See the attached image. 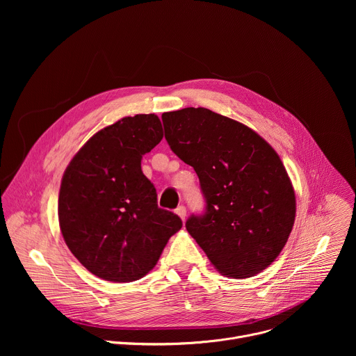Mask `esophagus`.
Listing matches in <instances>:
<instances>
[{"label": "esophagus", "instance_id": "1", "mask_svg": "<svg viewBox=\"0 0 356 356\" xmlns=\"http://www.w3.org/2000/svg\"><path fill=\"white\" fill-rule=\"evenodd\" d=\"M176 214L181 218V221H184V220H186V209H184L183 206H180V207H177V209H176Z\"/></svg>", "mask_w": 356, "mask_h": 356}]
</instances>
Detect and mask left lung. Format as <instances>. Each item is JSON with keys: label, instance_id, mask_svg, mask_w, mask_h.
<instances>
[{"label": "left lung", "instance_id": "left-lung-1", "mask_svg": "<svg viewBox=\"0 0 356 356\" xmlns=\"http://www.w3.org/2000/svg\"><path fill=\"white\" fill-rule=\"evenodd\" d=\"M165 138L193 166L206 213L186 228L211 265L232 279L265 270L284 248L296 194L276 150L255 131L207 108L162 114Z\"/></svg>", "mask_w": 356, "mask_h": 356}]
</instances>
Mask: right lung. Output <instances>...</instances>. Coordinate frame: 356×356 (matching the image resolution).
<instances>
[{
	"instance_id": "add662e5",
	"label": "right lung",
	"mask_w": 356,
	"mask_h": 356,
	"mask_svg": "<svg viewBox=\"0 0 356 356\" xmlns=\"http://www.w3.org/2000/svg\"><path fill=\"white\" fill-rule=\"evenodd\" d=\"M163 138L155 114L125 117L92 135L70 161L59 191V225L79 262L99 279L128 283L158 264L181 220L158 207L142 156Z\"/></svg>"
}]
</instances>
